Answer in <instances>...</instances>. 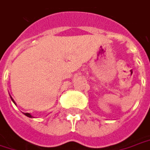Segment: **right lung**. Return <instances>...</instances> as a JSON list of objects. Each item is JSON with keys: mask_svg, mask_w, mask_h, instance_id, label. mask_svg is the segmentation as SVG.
<instances>
[{"mask_svg": "<svg viewBox=\"0 0 150 150\" xmlns=\"http://www.w3.org/2000/svg\"><path fill=\"white\" fill-rule=\"evenodd\" d=\"M11 98H12V100H13V102L14 103H15V102H14V100L13 99V98H12V97H11ZM23 114H24V115H26V116H28V117H32V115H31L30 114V113H23Z\"/></svg>", "mask_w": 150, "mask_h": 150, "instance_id": "right-lung-1", "label": "right lung"}]
</instances>
